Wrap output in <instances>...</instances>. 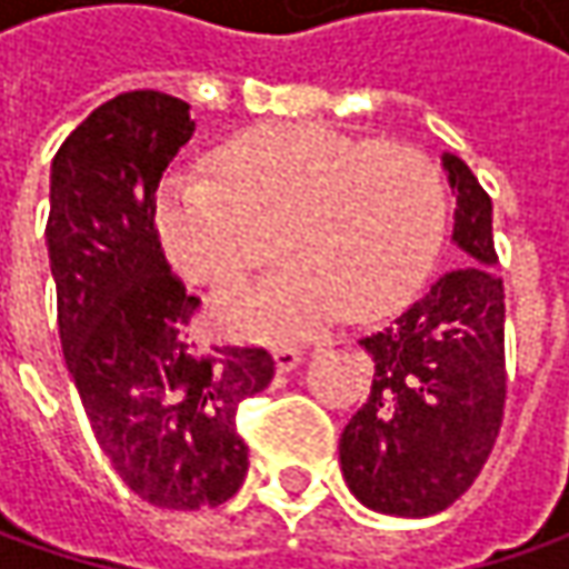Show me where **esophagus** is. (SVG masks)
Listing matches in <instances>:
<instances>
[{"instance_id":"obj_1","label":"esophagus","mask_w":569,"mask_h":569,"mask_svg":"<svg viewBox=\"0 0 569 569\" xmlns=\"http://www.w3.org/2000/svg\"><path fill=\"white\" fill-rule=\"evenodd\" d=\"M272 358L274 367H278L281 373H291L297 363L303 361V355H300L297 348H291V345H278V348H272Z\"/></svg>"}]
</instances>
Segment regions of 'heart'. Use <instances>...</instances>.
I'll use <instances>...</instances> for the list:
<instances>
[{
    "label": "heart",
    "instance_id": "heart-1",
    "mask_svg": "<svg viewBox=\"0 0 569 569\" xmlns=\"http://www.w3.org/2000/svg\"><path fill=\"white\" fill-rule=\"evenodd\" d=\"M214 180L173 177L158 199L170 262L196 284H228L272 259L291 266L211 300L230 339L310 336L348 307L373 319L425 281L447 228L437 164L402 144L377 148L326 126H272L224 144Z\"/></svg>",
    "mask_w": 569,
    "mask_h": 569
}]
</instances>
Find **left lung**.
I'll return each instance as SVG.
<instances>
[{"label": "left lung", "mask_w": 569, "mask_h": 569, "mask_svg": "<svg viewBox=\"0 0 569 569\" xmlns=\"http://www.w3.org/2000/svg\"><path fill=\"white\" fill-rule=\"evenodd\" d=\"M456 196L459 269L361 345L373 386L339 440L348 491L377 513L421 519L469 491L491 456L503 399V281L497 278L493 208L469 164L443 151Z\"/></svg>", "instance_id": "left-lung-1"}]
</instances>
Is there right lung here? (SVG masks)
I'll list each match as a JSON object with an SVG mask.
<instances>
[{"instance_id":"add662e5","label":"right lung","mask_w":569,"mask_h":569,"mask_svg":"<svg viewBox=\"0 0 569 569\" xmlns=\"http://www.w3.org/2000/svg\"><path fill=\"white\" fill-rule=\"evenodd\" d=\"M192 132L187 100L129 91L100 103L50 164L47 252L66 367L113 471L164 510L240 491L250 449L233 418L274 377L262 348L202 351L189 339L199 300L164 262L154 192Z\"/></svg>"}]
</instances>
